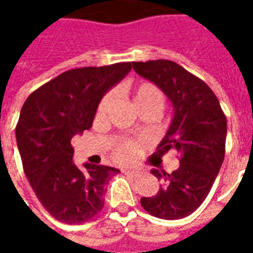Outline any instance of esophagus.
<instances>
[{"instance_id":"obj_1","label":"esophagus","mask_w":253,"mask_h":253,"mask_svg":"<svg viewBox=\"0 0 253 253\" xmlns=\"http://www.w3.org/2000/svg\"><path fill=\"white\" fill-rule=\"evenodd\" d=\"M123 173H125V175L132 176V177H137V176L141 173V170L137 169V168H125V169H123Z\"/></svg>"}]
</instances>
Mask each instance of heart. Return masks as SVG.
<instances>
[{"label":"heart","mask_w":253,"mask_h":253,"mask_svg":"<svg viewBox=\"0 0 253 253\" xmlns=\"http://www.w3.org/2000/svg\"><path fill=\"white\" fill-rule=\"evenodd\" d=\"M114 100V96L112 94H108L107 97H104V100L101 101V104L99 107V112L103 114L105 111L108 110V107L112 103ZM132 100H134V104L139 107V105L145 104H152L159 107L160 110L164 107L165 99L163 92L160 90L157 86H154L153 84L149 83H142L138 85L135 90H134V94H132ZM137 152V148L134 143L125 142L121 143L118 148L115 149V157L118 160H128L130 157H132Z\"/></svg>","instance_id":"b5f03b06"}]
</instances>
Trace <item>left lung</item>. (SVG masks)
<instances>
[{
	"label": "left lung",
	"mask_w": 253,
	"mask_h": 253,
	"mask_svg": "<svg viewBox=\"0 0 253 253\" xmlns=\"http://www.w3.org/2000/svg\"><path fill=\"white\" fill-rule=\"evenodd\" d=\"M132 69L153 83L172 104V119L159 152L176 150L180 156V165L172 173L150 170L163 186L154 196L141 198V205L154 217L180 219L201 206L221 169L226 118L207 84L180 65L157 59L132 62Z\"/></svg>",
	"instance_id": "obj_1"
}]
</instances>
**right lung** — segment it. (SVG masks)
Wrapping results in <instances>:
<instances>
[{
	"label": "right lung",
	"instance_id": "add662e5",
	"mask_svg": "<svg viewBox=\"0 0 253 253\" xmlns=\"http://www.w3.org/2000/svg\"><path fill=\"white\" fill-rule=\"evenodd\" d=\"M131 70V62L80 67L59 74L28 96L16 126L25 176L47 211L83 223L104 206L107 186L121 170L73 161L72 138L93 123L104 94Z\"/></svg>",
	"mask_w": 253,
	"mask_h": 253
}]
</instances>
